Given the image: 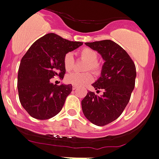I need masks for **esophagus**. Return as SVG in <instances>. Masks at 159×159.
<instances>
[{
	"label": "esophagus",
	"instance_id": "34e87169",
	"mask_svg": "<svg viewBox=\"0 0 159 159\" xmlns=\"http://www.w3.org/2000/svg\"><path fill=\"white\" fill-rule=\"evenodd\" d=\"M76 89H77V86H73V90H76Z\"/></svg>",
	"mask_w": 159,
	"mask_h": 159
}]
</instances>
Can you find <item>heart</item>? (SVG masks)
<instances>
[{
  "instance_id": "1",
  "label": "heart",
  "mask_w": 159,
  "mask_h": 159,
  "mask_svg": "<svg viewBox=\"0 0 159 159\" xmlns=\"http://www.w3.org/2000/svg\"><path fill=\"white\" fill-rule=\"evenodd\" d=\"M80 57L81 59L86 61L85 65L84 70L88 71L90 70L93 74L99 75L101 73V64L98 62V53L94 49L88 47L82 48L80 51ZM75 60L72 52H67L63 58V66L67 72H70L74 68ZM93 80V75L89 72L84 73H73L67 75L66 77V81L70 84L76 86H82L91 83Z\"/></svg>"
}]
</instances>
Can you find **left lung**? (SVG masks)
<instances>
[{"label": "left lung", "mask_w": 159, "mask_h": 159, "mask_svg": "<svg viewBox=\"0 0 159 159\" xmlns=\"http://www.w3.org/2000/svg\"><path fill=\"white\" fill-rule=\"evenodd\" d=\"M86 45L98 52L105 60L101 76L92 85L97 96L88 91L82 100L85 117L93 125L104 126L118 118L129 102L135 85L134 62L121 46L111 40L86 42Z\"/></svg>", "instance_id": "left-lung-1"}]
</instances>
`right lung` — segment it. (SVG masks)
Wrapping results in <instances>:
<instances>
[{
  "instance_id": "1",
  "label": "right lung",
  "mask_w": 159,
  "mask_h": 159,
  "mask_svg": "<svg viewBox=\"0 0 159 159\" xmlns=\"http://www.w3.org/2000/svg\"><path fill=\"white\" fill-rule=\"evenodd\" d=\"M82 45L83 42H71L48 33L27 51L18 69V90L21 104L30 116L47 120L60 112L73 86H56L50 80L55 76L63 79L64 56Z\"/></svg>"
}]
</instances>
